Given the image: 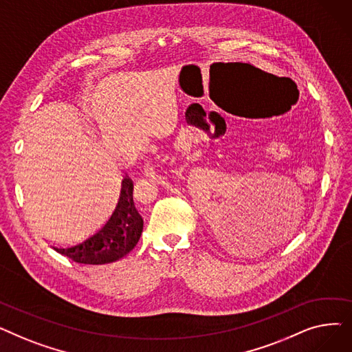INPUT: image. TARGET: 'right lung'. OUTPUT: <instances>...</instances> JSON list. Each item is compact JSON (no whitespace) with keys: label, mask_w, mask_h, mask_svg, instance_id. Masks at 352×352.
I'll list each match as a JSON object with an SVG mask.
<instances>
[{"label":"right lung","mask_w":352,"mask_h":352,"mask_svg":"<svg viewBox=\"0 0 352 352\" xmlns=\"http://www.w3.org/2000/svg\"><path fill=\"white\" fill-rule=\"evenodd\" d=\"M134 182L126 174L116 207L104 226L81 241L54 244L52 248L78 264L114 263L131 251L141 236L144 221L133 198Z\"/></svg>","instance_id":"1"}]
</instances>
